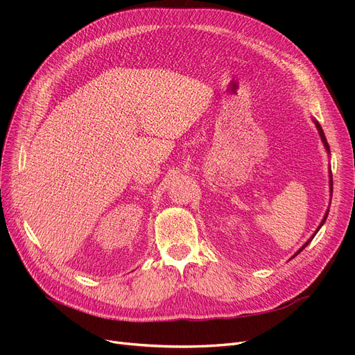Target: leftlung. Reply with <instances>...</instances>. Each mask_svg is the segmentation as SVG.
Here are the masks:
<instances>
[{"instance_id":"1","label":"left lung","mask_w":355,"mask_h":355,"mask_svg":"<svg viewBox=\"0 0 355 355\" xmlns=\"http://www.w3.org/2000/svg\"><path fill=\"white\" fill-rule=\"evenodd\" d=\"M314 124H315V127H317V130H318V135H320V137H321V142H323V145H324V148H326V151H327V154H330V148H329V144H327V139H326V136H324V132H323V128H321V125H320V123L315 120V118H314ZM329 187H330V194H331V192H333V180H331V171H330V168H329ZM327 214H329V209H327V211L324 213V218H323V220H321V223L318 225V228L315 230V232L313 234V235H311V237H309V240L302 245V247H300V249L292 256V257H295V256H297L300 252H302L304 249H305V247L311 243V241H313V239L315 237V234L320 231V228L321 227H323V223L326 222V219H327Z\"/></svg>"}]
</instances>
